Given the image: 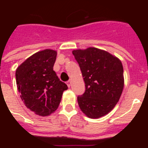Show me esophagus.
I'll list each match as a JSON object with an SVG mask.
<instances>
[{"label":"esophagus","instance_id":"34e87169","mask_svg":"<svg viewBox=\"0 0 148 148\" xmlns=\"http://www.w3.org/2000/svg\"><path fill=\"white\" fill-rule=\"evenodd\" d=\"M66 84H67V86L69 87H70V86H71V84H72V82H71V81H68L67 82H66Z\"/></svg>","mask_w":148,"mask_h":148}]
</instances>
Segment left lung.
Returning a JSON list of instances; mask_svg holds the SVG:
<instances>
[{"instance_id":"left-lung-1","label":"left lung","mask_w":148,"mask_h":148,"mask_svg":"<svg viewBox=\"0 0 148 148\" xmlns=\"http://www.w3.org/2000/svg\"><path fill=\"white\" fill-rule=\"evenodd\" d=\"M73 54L85 83V92L77 98L81 110L90 119L108 114L119 101L124 88L121 61L95 47L75 49Z\"/></svg>"}]
</instances>
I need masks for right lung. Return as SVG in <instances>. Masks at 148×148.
I'll list each match as a JSON object with an SVG mask.
<instances>
[{
	"instance_id": "right-lung-1",
	"label": "right lung",
	"mask_w": 148,
	"mask_h": 148,
	"mask_svg": "<svg viewBox=\"0 0 148 148\" xmlns=\"http://www.w3.org/2000/svg\"><path fill=\"white\" fill-rule=\"evenodd\" d=\"M57 52L50 49L39 51L22 63L15 72L18 90L27 108L40 116H47L57 110L66 84L53 70Z\"/></svg>"
}]
</instances>
